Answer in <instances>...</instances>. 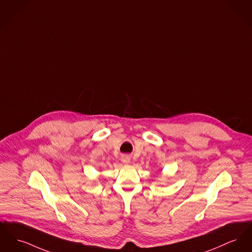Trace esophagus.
Segmentation results:
<instances>
[{"label":"esophagus","instance_id":"34e87169","mask_svg":"<svg viewBox=\"0 0 252 252\" xmlns=\"http://www.w3.org/2000/svg\"><path fill=\"white\" fill-rule=\"evenodd\" d=\"M121 160H122L123 163H126V164L130 163V157L128 155H123Z\"/></svg>","mask_w":252,"mask_h":252}]
</instances>
